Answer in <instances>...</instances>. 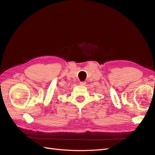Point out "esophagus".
Returning a JSON list of instances; mask_svg holds the SVG:
<instances>
[{
  "mask_svg": "<svg viewBox=\"0 0 155 155\" xmlns=\"http://www.w3.org/2000/svg\"><path fill=\"white\" fill-rule=\"evenodd\" d=\"M79 84H80V85H81V86H85L86 85V82L85 81H81L80 83H79Z\"/></svg>",
  "mask_w": 155,
  "mask_h": 155,
  "instance_id": "34e87169",
  "label": "esophagus"
}]
</instances>
